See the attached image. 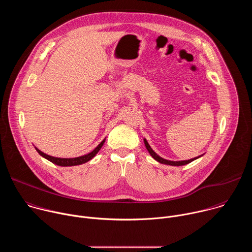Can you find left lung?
<instances>
[{"label":"left lung","instance_id":"obj_1","mask_svg":"<svg viewBox=\"0 0 252 252\" xmlns=\"http://www.w3.org/2000/svg\"><path fill=\"white\" fill-rule=\"evenodd\" d=\"M145 146H146L147 150L149 151V153L151 154V156H152L156 160H158V162L163 163V164L179 166V165H185V164H188V163H189V162H191V161H193L194 159H196V158H191V159H189V160H182V161H171V160H166V159H164V158H160L159 156H158V155L153 151V149L150 147V145H149V142L147 141V139H145Z\"/></svg>","mask_w":252,"mask_h":252}]
</instances>
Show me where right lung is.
Instances as JSON below:
<instances>
[{
	"label": "right lung",
	"instance_id": "1",
	"mask_svg": "<svg viewBox=\"0 0 252 252\" xmlns=\"http://www.w3.org/2000/svg\"><path fill=\"white\" fill-rule=\"evenodd\" d=\"M104 143V139L99 143V145L90 154L86 155V156H83V157H79V158H54V157H51V156H48L44 153H42L40 150H38L37 148H35V150H37V152L42 156L44 157L45 158H47L48 160L52 161L53 163L57 164V165H61V166H71V165H79V164H82V163H85L89 160H91L97 153L98 151L100 150V148L102 147V145Z\"/></svg>",
	"mask_w": 252,
	"mask_h": 252
}]
</instances>
